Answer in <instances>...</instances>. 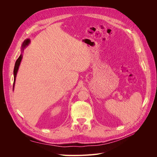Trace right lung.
I'll return each instance as SVG.
<instances>
[{
  "instance_id": "add662e5",
  "label": "right lung",
  "mask_w": 157,
  "mask_h": 157,
  "mask_svg": "<svg viewBox=\"0 0 157 157\" xmlns=\"http://www.w3.org/2000/svg\"><path fill=\"white\" fill-rule=\"evenodd\" d=\"M30 40L29 39H27L23 41V43L22 44V46H21V55H20V56L18 57V59L16 60V62H15V65H14V72H13V74H14V84H13V90H14V83H15V81H16V75H17V72H18V69H19V66L20 65V63H21V61L22 60V57H23V55H22V53L23 52V50L25 48H26L29 44H30Z\"/></svg>"
}]
</instances>
